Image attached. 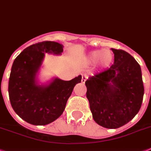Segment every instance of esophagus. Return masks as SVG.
Returning a JSON list of instances; mask_svg holds the SVG:
<instances>
[{"label": "esophagus", "instance_id": "esophagus-1", "mask_svg": "<svg viewBox=\"0 0 151 151\" xmlns=\"http://www.w3.org/2000/svg\"><path fill=\"white\" fill-rule=\"evenodd\" d=\"M87 79H88V76H87L86 74H82L81 82L83 83V84H84V83H85V81H87Z\"/></svg>", "mask_w": 151, "mask_h": 151}]
</instances>
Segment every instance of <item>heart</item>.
Masks as SVG:
<instances>
[{"label":"heart","mask_w":151,"mask_h":151,"mask_svg":"<svg viewBox=\"0 0 151 151\" xmlns=\"http://www.w3.org/2000/svg\"><path fill=\"white\" fill-rule=\"evenodd\" d=\"M113 60L114 54L110 50H95L91 52L86 56L87 63L91 64L96 63L97 66L101 69L110 67Z\"/></svg>","instance_id":"obj_1"}]
</instances>
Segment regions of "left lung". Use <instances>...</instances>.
Returning <instances> with one entry per match:
<instances>
[{"instance_id":"1","label":"left lung","mask_w":151,"mask_h":151,"mask_svg":"<svg viewBox=\"0 0 151 151\" xmlns=\"http://www.w3.org/2000/svg\"><path fill=\"white\" fill-rule=\"evenodd\" d=\"M111 50L113 65L88 78L85 85L94 120L105 128L117 129L138 113L144 88L141 68L135 59L124 50Z\"/></svg>"}]
</instances>
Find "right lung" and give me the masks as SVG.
Listing matches in <instances>:
<instances>
[{"instance_id": "right-lung-1", "label": "right lung", "mask_w": 151, "mask_h": 151, "mask_svg": "<svg viewBox=\"0 0 151 151\" xmlns=\"http://www.w3.org/2000/svg\"><path fill=\"white\" fill-rule=\"evenodd\" d=\"M63 46L45 41L31 45L18 55L12 64L8 93L11 105L19 117L35 126L53 122L62 115L79 75L70 81L54 78L49 84H40L37 73L45 53L60 55Z\"/></svg>"}]
</instances>
